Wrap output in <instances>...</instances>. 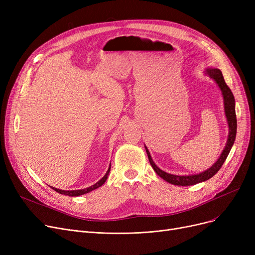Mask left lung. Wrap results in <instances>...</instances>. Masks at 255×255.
I'll use <instances>...</instances> for the list:
<instances>
[{
    "instance_id": "1",
    "label": "left lung",
    "mask_w": 255,
    "mask_h": 255,
    "mask_svg": "<svg viewBox=\"0 0 255 255\" xmlns=\"http://www.w3.org/2000/svg\"><path fill=\"white\" fill-rule=\"evenodd\" d=\"M206 72L210 77H212L214 80H215L217 85L219 86L221 92H222L223 99H224L225 115H226V118H227V123H229V127H230L229 138H227L225 149L223 150L221 156L219 157V159L217 160L216 163L214 164L211 168L205 170L204 172H200V173H198V175H193V176H175V175H170V173H167V172L161 170L159 167H157V165L154 163V161L151 158L150 152L148 151V149L145 148L146 154H148V157H149V161H150L152 167L154 168V170L156 171L157 175L159 177H161L163 180H165L168 183L173 184V185H179V186L195 185L197 183L207 181L210 178H212L214 175H216L217 171L223 165L227 156H229L232 146H233V144L235 142V139H236L237 117H236V110H235V97L233 95L231 89L229 88V86L226 85L225 80L223 78V75H222V73L219 69H212L211 68V69H207Z\"/></svg>"
}]
</instances>
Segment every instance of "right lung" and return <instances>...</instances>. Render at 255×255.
Returning a JSON list of instances; mask_svg holds the SVG:
<instances>
[{
	"label": "right lung",
	"mask_w": 255,
	"mask_h": 255,
	"mask_svg": "<svg viewBox=\"0 0 255 255\" xmlns=\"http://www.w3.org/2000/svg\"><path fill=\"white\" fill-rule=\"evenodd\" d=\"M110 170H111V167L109 168V170H107V172H106V175L99 181V182H97L96 184H94V185H92L91 187H88V188H86V189H82V190H71V191H65V190H60V189H57V188H53V187H51V188L55 190V191H57L58 193H60V194H64V195H68V196H78V195H82V194H86V193H88V192H90V191H92V190H95V189H97V188H99L100 186H102L103 184H104V182L106 181V179H107V176H109V173H110Z\"/></svg>",
	"instance_id": "1"
}]
</instances>
